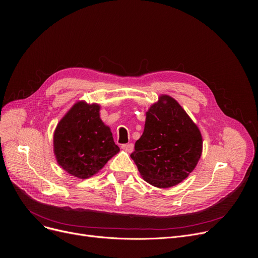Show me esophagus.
Segmentation results:
<instances>
[{
  "label": "esophagus",
  "instance_id": "34e87169",
  "mask_svg": "<svg viewBox=\"0 0 258 258\" xmlns=\"http://www.w3.org/2000/svg\"><path fill=\"white\" fill-rule=\"evenodd\" d=\"M121 148H122L124 151H126V152H128V153H132V152L134 151V145H133L132 143H130V144H123V145L121 146Z\"/></svg>",
  "mask_w": 258,
  "mask_h": 258
}]
</instances>
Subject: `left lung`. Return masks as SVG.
<instances>
[{
  "mask_svg": "<svg viewBox=\"0 0 258 258\" xmlns=\"http://www.w3.org/2000/svg\"><path fill=\"white\" fill-rule=\"evenodd\" d=\"M202 149L197 124L176 100L161 95L146 112L144 133L131 157L147 182L166 189L189 176Z\"/></svg>",
  "mask_w": 258,
  "mask_h": 258,
  "instance_id": "8db88e82",
  "label": "left lung"
}]
</instances>
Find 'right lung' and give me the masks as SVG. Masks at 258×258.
Wrapping results in <instances>:
<instances>
[{
  "label": "right lung",
  "mask_w": 258,
  "mask_h": 258,
  "mask_svg": "<svg viewBox=\"0 0 258 258\" xmlns=\"http://www.w3.org/2000/svg\"><path fill=\"white\" fill-rule=\"evenodd\" d=\"M100 105L79 101L58 122L53 137L58 164L69 174L89 178L119 152L111 130L100 118Z\"/></svg>",
  "instance_id": "right-lung-1"
}]
</instances>
